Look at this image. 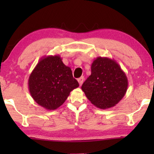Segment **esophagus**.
I'll use <instances>...</instances> for the list:
<instances>
[{
    "instance_id": "obj_1",
    "label": "esophagus",
    "mask_w": 154,
    "mask_h": 154,
    "mask_svg": "<svg viewBox=\"0 0 154 154\" xmlns=\"http://www.w3.org/2000/svg\"><path fill=\"white\" fill-rule=\"evenodd\" d=\"M83 80H84V77H81L80 78L78 79V82H79L80 85H82V83L83 82Z\"/></svg>"
}]
</instances>
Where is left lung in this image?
<instances>
[{"label":"left lung","instance_id":"left-lung-1","mask_svg":"<svg viewBox=\"0 0 154 154\" xmlns=\"http://www.w3.org/2000/svg\"><path fill=\"white\" fill-rule=\"evenodd\" d=\"M128 79L113 59L98 57L91 66V75L82 90L92 104L105 109L117 105L126 93Z\"/></svg>","mask_w":154,"mask_h":154}]
</instances>
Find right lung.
Instances as JSON below:
<instances>
[{
	"instance_id": "1",
	"label": "right lung",
	"mask_w": 154,
	"mask_h": 154,
	"mask_svg": "<svg viewBox=\"0 0 154 154\" xmlns=\"http://www.w3.org/2000/svg\"><path fill=\"white\" fill-rule=\"evenodd\" d=\"M79 87L71 68L58 55L44 56L31 72L28 89L34 100L48 110H55L66 100L70 92Z\"/></svg>"
}]
</instances>
